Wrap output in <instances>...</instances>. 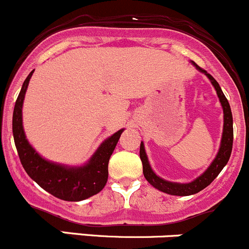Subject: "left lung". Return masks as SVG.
Listing matches in <instances>:
<instances>
[{
    "mask_svg": "<svg viewBox=\"0 0 249 249\" xmlns=\"http://www.w3.org/2000/svg\"><path fill=\"white\" fill-rule=\"evenodd\" d=\"M194 65L196 66L197 70H200L201 72L205 73L206 76L211 80L212 85L214 86L216 90V94H218L219 100L221 103V107L224 110V130H223V138H221V144L220 149H219L218 155L214 159V161L212 162L211 166L208 167L207 171L202 174L201 177H198L197 179H195L194 181L189 184H178V183H171V181H167L161 179L160 177H157L156 174L152 172L151 167H150L149 161H147L146 154H145L144 144H140V160L142 162V173H144L145 179L151 184L154 188L159 189L160 191H163V193L169 194V195H176V196H189L194 195V194L200 193L201 190H203L205 188H207L209 184L214 180V179L218 177V174L220 173L221 169L225 167V164L228 163L229 159H230L231 150H232V142H233V128H232V114H231L230 105H229L228 99L224 95L223 90H221L219 83L214 80L213 76L211 73H208L207 71L201 69L200 66L196 63H194Z\"/></svg>",
    "mask_w": 249,
    "mask_h": 249,
    "instance_id": "8db88e82",
    "label": "left lung"
}]
</instances>
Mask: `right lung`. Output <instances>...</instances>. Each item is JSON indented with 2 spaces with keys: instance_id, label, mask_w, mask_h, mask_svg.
Listing matches in <instances>:
<instances>
[{
  "instance_id": "1",
  "label": "right lung",
  "mask_w": 249,
  "mask_h": 249,
  "mask_svg": "<svg viewBox=\"0 0 249 249\" xmlns=\"http://www.w3.org/2000/svg\"><path fill=\"white\" fill-rule=\"evenodd\" d=\"M33 70L24 81L13 111V137L19 159L26 173L42 189L64 201H82L103 190L107 181V166L124 129L107 138L86 166L73 168L52 163L42 159L25 138L21 107Z\"/></svg>"
}]
</instances>
